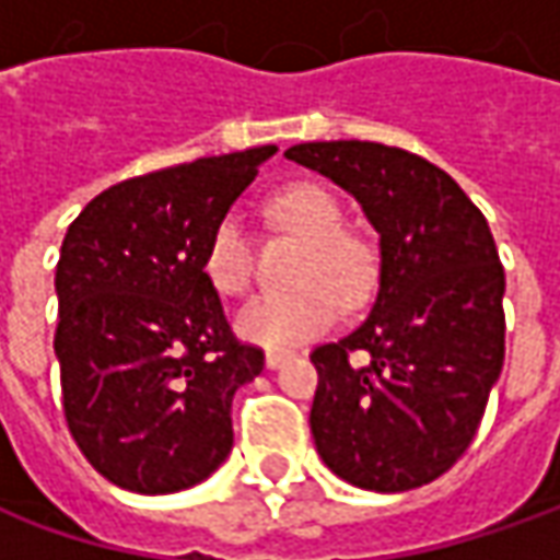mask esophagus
<instances>
[{"label":"esophagus","instance_id":"esophagus-1","mask_svg":"<svg viewBox=\"0 0 560 560\" xmlns=\"http://www.w3.org/2000/svg\"><path fill=\"white\" fill-rule=\"evenodd\" d=\"M287 361H290V355H287V352H268V355H265V364H268L270 371H277V368H283Z\"/></svg>","mask_w":560,"mask_h":560}]
</instances>
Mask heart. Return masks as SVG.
<instances>
[{
    "instance_id": "1",
    "label": "heart",
    "mask_w": 560,
    "mask_h": 560,
    "mask_svg": "<svg viewBox=\"0 0 560 560\" xmlns=\"http://www.w3.org/2000/svg\"><path fill=\"white\" fill-rule=\"evenodd\" d=\"M268 218L305 240L292 292L255 295L236 314V334L261 349H299L330 330L339 302L355 305L376 283V255L368 240L342 230V205L327 186L299 180L268 199ZM202 270L221 295H243L255 277V252L246 224L224 214L208 243Z\"/></svg>"
}]
</instances>
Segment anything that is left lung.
I'll return each mask as SVG.
<instances>
[{
  "instance_id": "1",
  "label": "left lung",
  "mask_w": 560,
  "mask_h": 560,
  "mask_svg": "<svg viewBox=\"0 0 560 560\" xmlns=\"http://www.w3.org/2000/svg\"><path fill=\"white\" fill-rule=\"evenodd\" d=\"M287 159L352 192L380 233L368 320L312 352L317 455L361 489H418L462 458L502 374L505 268L495 240L462 186L405 149L299 142Z\"/></svg>"
}]
</instances>
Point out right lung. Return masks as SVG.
I'll use <instances>...</instances> for the list:
<instances>
[{
    "label": "right lung",
    "mask_w": 560,
    "mask_h": 560,
    "mask_svg": "<svg viewBox=\"0 0 560 560\" xmlns=\"http://www.w3.org/2000/svg\"><path fill=\"white\" fill-rule=\"evenodd\" d=\"M273 152L258 145L108 186L65 233L61 408L86 462L120 489L180 492L233 448L230 405L265 352L233 336L202 255Z\"/></svg>",
    "instance_id": "right-lung-1"
}]
</instances>
